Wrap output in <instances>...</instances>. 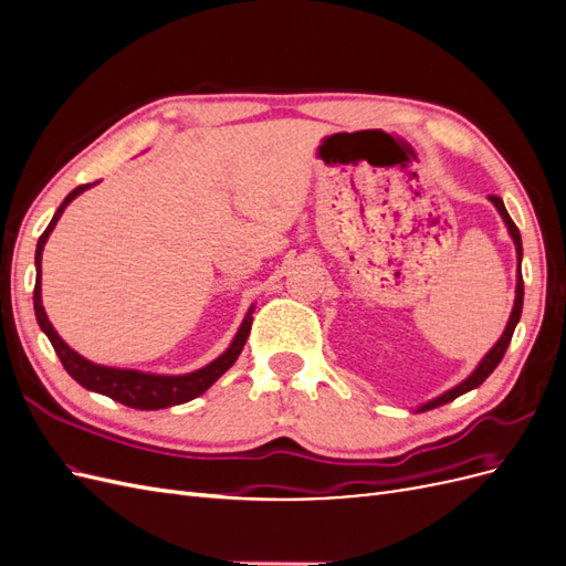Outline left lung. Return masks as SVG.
Returning a JSON list of instances; mask_svg holds the SVG:
<instances>
[{
  "instance_id": "left-lung-1",
  "label": "left lung",
  "mask_w": 566,
  "mask_h": 566,
  "mask_svg": "<svg viewBox=\"0 0 566 566\" xmlns=\"http://www.w3.org/2000/svg\"><path fill=\"white\" fill-rule=\"evenodd\" d=\"M489 200L495 205V210H499V214L503 217L505 227H507V233H510L512 243H515V250H517V287H515V306H512V314H510V318H507V325H505V331H503L501 339L495 342V345L489 349V354L482 358V361H479V366L468 375V378L462 380L460 385L451 387L449 391H443V394H439V397H434V399H430L427 403L418 406V408H416V413H424V410H432V408H437V406L449 403V401L458 399L460 394H465V391H470V389H474V387L482 385V382L489 378V375L495 370V366L501 364V358H503V354H505V349H507V345H510V339H512V333H515L517 323H520V316H522V304H524V281H522V235H520V229L515 227V221L510 219V214H507V210H505L503 200H501L499 196H489Z\"/></svg>"
}]
</instances>
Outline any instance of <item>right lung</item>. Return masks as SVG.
<instances>
[{
  "label": "right lung",
  "mask_w": 566,
  "mask_h": 566,
  "mask_svg": "<svg viewBox=\"0 0 566 566\" xmlns=\"http://www.w3.org/2000/svg\"><path fill=\"white\" fill-rule=\"evenodd\" d=\"M94 184H82L65 196L61 208L56 210L54 217H51L46 231L40 235V241H38V250H35L38 281H35V295H32V304H35V316H38L40 328L49 337L51 347H54V352L59 354L67 375H71L73 380H77L84 389L104 394V397H111L113 401H119V403H125L129 408H139V410H158V408H169V406H179V403L191 401V399L200 397L202 391H208L221 378V375H224L235 364V358L241 356L245 342H248V335H250V328H252L254 306H250L248 310L241 328H238L229 349L221 356H217L212 364L202 366L193 373H186V375H156V373H142V370H129V368H108V366L92 364L84 356H80L75 349L67 347L61 339V335L54 331V325H51V321L46 318L44 304H42V252H44V245L49 241V233L54 231L56 221L61 219L67 205H71L80 193L87 191V188H92Z\"/></svg>",
  "instance_id": "right-lung-1"
}]
</instances>
